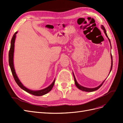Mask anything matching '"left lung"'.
I'll use <instances>...</instances> for the list:
<instances>
[{
	"label": "left lung",
	"mask_w": 123,
	"mask_h": 123,
	"mask_svg": "<svg viewBox=\"0 0 123 123\" xmlns=\"http://www.w3.org/2000/svg\"><path fill=\"white\" fill-rule=\"evenodd\" d=\"M101 28L104 31V33H105V34L106 36L107 37V38H108V40H109V42H110V40L109 38H108V36H107V33H106V31L105 27H104L103 25H101ZM110 44H111V43H110ZM111 69H110V72H109V73H110L111 70H112V64H113L112 56V54H111ZM109 74H110V73H109ZM73 76H74V81H75V85H76V86L78 88H79V89H80V90H82V91H86V92H93V91H94L97 90L100 87L102 86V85H103V83H104V81H105V80H104V81H103V83H102L101 84H100V85L99 86H98V87H97L94 88H86V87L81 86H80V84H79V83H78L77 82V81H76V79H75V76H74V74H73Z\"/></svg>",
	"instance_id": "left-lung-1"
}]
</instances>
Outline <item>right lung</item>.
<instances>
[{"label":"right lung","instance_id":"1","mask_svg":"<svg viewBox=\"0 0 123 123\" xmlns=\"http://www.w3.org/2000/svg\"><path fill=\"white\" fill-rule=\"evenodd\" d=\"M17 33V32H16L14 33V34L12 37V38L11 39V47H10V49L9 53V65L11 70V72H12V75L14 77V79L15 80L17 84L19 86V87H20L22 89H23V90H25V91L29 93H30L32 95H34L35 96H42L43 95L46 94L48 93L49 92H50L51 90V89H52L55 83V79L54 80L53 83H52L49 86H48L46 88H44L43 89H42V90H40L33 91L31 90H30V89L25 87L23 85V84L20 82V80H19V79H18L16 75L14 67L13 56H14V43H15V38H16V34Z\"/></svg>","mask_w":123,"mask_h":123}]
</instances>
